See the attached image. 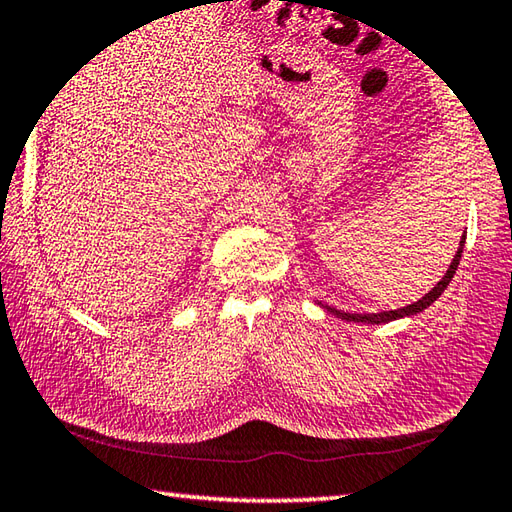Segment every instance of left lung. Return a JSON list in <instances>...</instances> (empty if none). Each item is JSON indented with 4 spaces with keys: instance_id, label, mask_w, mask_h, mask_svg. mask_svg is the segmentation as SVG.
<instances>
[{
    "instance_id": "obj_1",
    "label": "left lung",
    "mask_w": 512,
    "mask_h": 512,
    "mask_svg": "<svg viewBox=\"0 0 512 512\" xmlns=\"http://www.w3.org/2000/svg\"><path fill=\"white\" fill-rule=\"evenodd\" d=\"M463 244H466V235L461 237L457 255H454L452 264H450V268H448V273H445V275L441 277V282L436 284L430 293H425V295L421 297V300L410 304V306H403V309H398V311H383V313H345V311H338V309H333V306H327V304H322V306H324V309H327L329 313L336 315V318H342V320H347V322H365V324L392 322V320H398V318H405V315L421 313V311L427 309V306H430L432 302H436V297H439V295L445 291V288H448V284L452 282V277H454V273H457V268H459V259H461V253H463Z\"/></svg>"
}]
</instances>
